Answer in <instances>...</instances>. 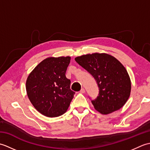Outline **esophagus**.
<instances>
[{
  "label": "esophagus",
  "instance_id": "esophagus-1",
  "mask_svg": "<svg viewBox=\"0 0 150 150\" xmlns=\"http://www.w3.org/2000/svg\"><path fill=\"white\" fill-rule=\"evenodd\" d=\"M80 92L81 93H85V89L84 88H82L81 90V91H80Z\"/></svg>",
  "mask_w": 150,
  "mask_h": 150
}]
</instances>
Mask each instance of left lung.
I'll return each mask as SVG.
<instances>
[{"instance_id":"left-lung-1","label":"left lung","mask_w":150,"mask_h":150,"mask_svg":"<svg viewBox=\"0 0 150 150\" xmlns=\"http://www.w3.org/2000/svg\"><path fill=\"white\" fill-rule=\"evenodd\" d=\"M75 60L97 82L99 93L91 100L95 110L106 115L125 104L131 92V81L119 60L108 54L97 53L77 57Z\"/></svg>"}]
</instances>
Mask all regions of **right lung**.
<instances>
[{
	"instance_id": "add662e5",
	"label": "right lung",
	"mask_w": 150,
	"mask_h": 150,
	"mask_svg": "<svg viewBox=\"0 0 150 150\" xmlns=\"http://www.w3.org/2000/svg\"><path fill=\"white\" fill-rule=\"evenodd\" d=\"M69 57H49L40 62L26 81L28 98L35 108L48 117L62 115L75 93L70 89L66 72Z\"/></svg>"
}]
</instances>
